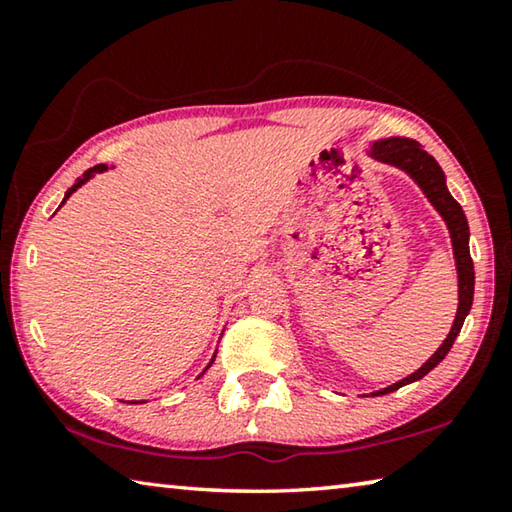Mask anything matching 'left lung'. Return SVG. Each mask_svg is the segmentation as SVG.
Wrapping results in <instances>:
<instances>
[{"instance_id": "1", "label": "left lung", "mask_w": 512, "mask_h": 512, "mask_svg": "<svg viewBox=\"0 0 512 512\" xmlns=\"http://www.w3.org/2000/svg\"><path fill=\"white\" fill-rule=\"evenodd\" d=\"M372 155L377 160L395 164V167L404 169L409 176L422 187V192L427 194L431 205L436 207L440 216L447 221L449 235H452V244H454V257H456V268H458V311H456V320L452 325V332L447 334V339L443 345L436 350V354L424 363L420 370H415L413 375H409L397 384L384 388V391H377L372 395H386L393 393L397 388H402L411 381H418L429 370L438 366L440 361L447 357V352L452 350V345L456 341L458 332L465 323V316L470 314L472 309V298H474V264L470 257V246H467V239H470V228H467V219L463 214V207L454 201V196L447 192L445 185V173L440 169V164L431 158L427 151H422V146L413 140H406V137H391V140H381L375 146H372Z\"/></svg>"}]
</instances>
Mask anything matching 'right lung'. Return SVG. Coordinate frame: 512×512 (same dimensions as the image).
I'll use <instances>...</instances> for the list:
<instances>
[{
  "label": "right lung",
  "mask_w": 512,
  "mask_h": 512,
  "mask_svg": "<svg viewBox=\"0 0 512 512\" xmlns=\"http://www.w3.org/2000/svg\"><path fill=\"white\" fill-rule=\"evenodd\" d=\"M106 169H108V167H106V164H97V167H92V169H88V171H85V173H83V178H79V180H76V183H74L72 187H69V189H67V194H65V201H67V198H69V196H72V194L76 192V189H79V187H81V185L85 183V180H90V176H92V173H99V171H106ZM65 201H63V203H65ZM212 361H214V359H212Z\"/></svg>",
  "instance_id": "1"
}]
</instances>
